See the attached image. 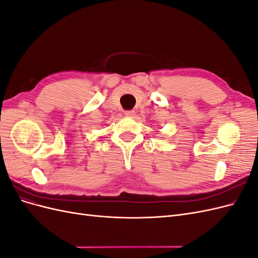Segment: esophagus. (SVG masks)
I'll return each mask as SVG.
<instances>
[{"label":"esophagus","instance_id":"1","mask_svg":"<svg viewBox=\"0 0 258 258\" xmlns=\"http://www.w3.org/2000/svg\"><path fill=\"white\" fill-rule=\"evenodd\" d=\"M135 114H136V112L132 111V110L131 111H124V115L128 116V117H134Z\"/></svg>","mask_w":258,"mask_h":258}]
</instances>
